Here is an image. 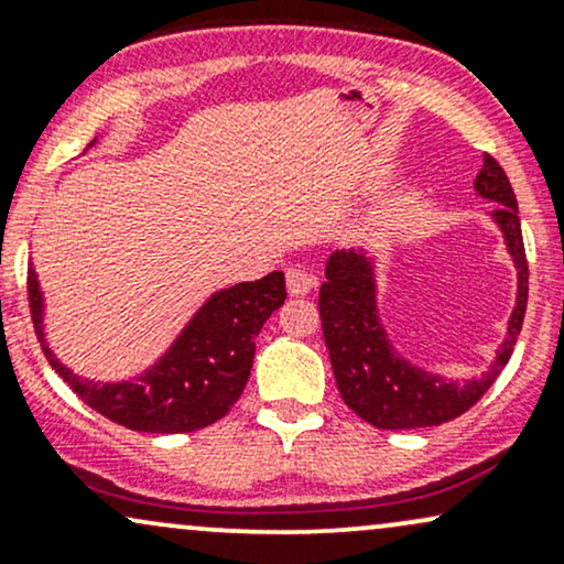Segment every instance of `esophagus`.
I'll list each match as a JSON object with an SVG mask.
<instances>
[{"mask_svg":"<svg viewBox=\"0 0 564 564\" xmlns=\"http://www.w3.org/2000/svg\"><path fill=\"white\" fill-rule=\"evenodd\" d=\"M286 286L291 296H307L310 289L315 286V278L307 273V270L300 268H289L286 270Z\"/></svg>","mask_w":564,"mask_h":564,"instance_id":"obj_1","label":"esophagus"}]
</instances>
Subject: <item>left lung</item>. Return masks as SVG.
<instances>
[{"mask_svg":"<svg viewBox=\"0 0 564 564\" xmlns=\"http://www.w3.org/2000/svg\"><path fill=\"white\" fill-rule=\"evenodd\" d=\"M475 191L477 196L498 204L490 217L501 228L517 268V304L511 310L507 339L496 352L494 366L482 377L458 384L408 364L403 355L394 352L390 336L379 321L373 257H368L364 249L334 251L328 257L318 310L336 387L347 408L379 430L437 426L467 413L509 364L511 349L522 332L528 307L525 243H522L517 198L507 172L488 153L475 180Z\"/></svg>","mask_w":564,"mask_h":564,"instance_id":"left-lung-1","label":"left lung"}]
</instances>
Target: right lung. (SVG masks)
Instances as JSON below:
<instances>
[{
  "label": "right lung",
  "instance_id": "obj_1",
  "mask_svg": "<svg viewBox=\"0 0 564 564\" xmlns=\"http://www.w3.org/2000/svg\"><path fill=\"white\" fill-rule=\"evenodd\" d=\"M93 145V142H89ZM286 300L281 270L217 291L193 315L156 366L132 381L97 384L55 358L42 332L44 300L29 268V307L50 366L100 416L134 432L180 435L219 422L241 398L254 364V339Z\"/></svg>",
  "mask_w": 564,
  "mask_h": 564
}]
</instances>
